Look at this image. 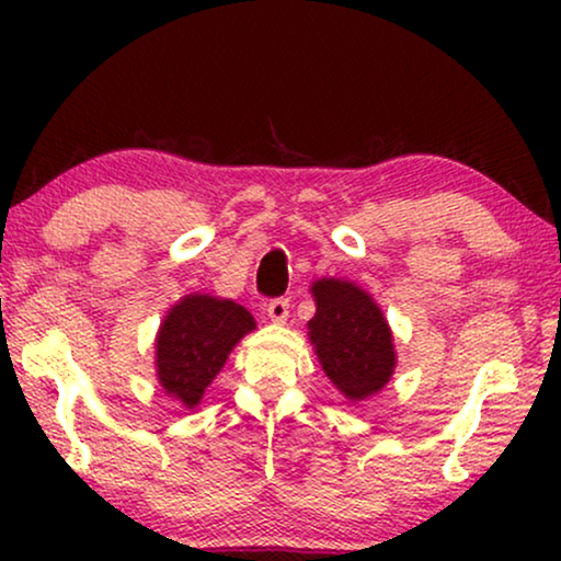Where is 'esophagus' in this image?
Here are the masks:
<instances>
[{
	"label": "esophagus",
	"mask_w": 561,
	"mask_h": 561,
	"mask_svg": "<svg viewBox=\"0 0 561 561\" xmlns=\"http://www.w3.org/2000/svg\"><path fill=\"white\" fill-rule=\"evenodd\" d=\"M265 311H267V319H271L273 324H283V321L288 319V311H290L288 298H273V301L265 306Z\"/></svg>",
	"instance_id": "1"
}]
</instances>
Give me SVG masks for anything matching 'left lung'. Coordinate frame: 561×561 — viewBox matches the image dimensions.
<instances>
[{
	"mask_svg": "<svg viewBox=\"0 0 561 561\" xmlns=\"http://www.w3.org/2000/svg\"><path fill=\"white\" fill-rule=\"evenodd\" d=\"M309 342L321 370L350 403L367 401L393 378L398 355L378 301L355 280L317 278Z\"/></svg>",
	"mask_w": 561,
	"mask_h": 561,
	"instance_id": "obj_1",
	"label": "left lung"
}]
</instances>
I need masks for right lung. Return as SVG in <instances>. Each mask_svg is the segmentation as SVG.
Wrapping results in <instances>:
<instances>
[{"mask_svg":"<svg viewBox=\"0 0 561 561\" xmlns=\"http://www.w3.org/2000/svg\"><path fill=\"white\" fill-rule=\"evenodd\" d=\"M255 327V317L232 298L211 294L179 298L156 334V378L163 393L188 411L202 405L229 352Z\"/></svg>","mask_w":561,"mask_h":561,"instance_id":"1","label":"right lung"}]
</instances>
